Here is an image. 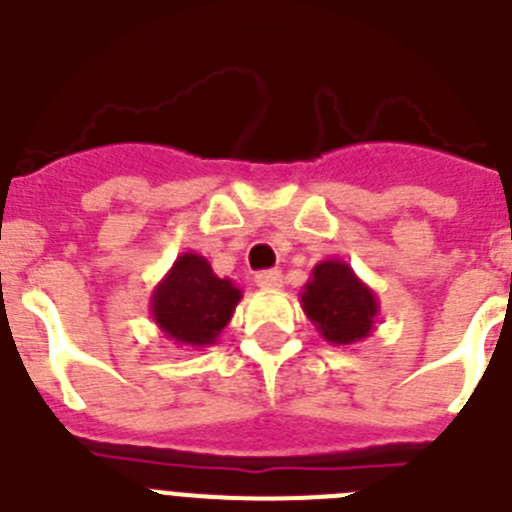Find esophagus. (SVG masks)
<instances>
[{
	"mask_svg": "<svg viewBox=\"0 0 512 512\" xmlns=\"http://www.w3.org/2000/svg\"><path fill=\"white\" fill-rule=\"evenodd\" d=\"M256 284H259L261 289H279L282 287V271H259V274H256Z\"/></svg>",
	"mask_w": 512,
	"mask_h": 512,
	"instance_id": "34e87169",
	"label": "esophagus"
}]
</instances>
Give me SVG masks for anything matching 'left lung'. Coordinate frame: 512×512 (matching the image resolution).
<instances>
[{"label":"left lung","instance_id":"obj_1","mask_svg":"<svg viewBox=\"0 0 512 512\" xmlns=\"http://www.w3.org/2000/svg\"><path fill=\"white\" fill-rule=\"evenodd\" d=\"M300 305L330 346H351L369 338L379 315L374 289L341 259L320 261L312 269Z\"/></svg>","mask_w":512,"mask_h":512}]
</instances>
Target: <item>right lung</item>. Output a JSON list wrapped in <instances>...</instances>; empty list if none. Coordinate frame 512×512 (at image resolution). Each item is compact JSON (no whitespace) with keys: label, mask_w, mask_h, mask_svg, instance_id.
<instances>
[{"label":"right lung","mask_w":512,"mask_h":512,"mask_svg":"<svg viewBox=\"0 0 512 512\" xmlns=\"http://www.w3.org/2000/svg\"><path fill=\"white\" fill-rule=\"evenodd\" d=\"M241 297L233 279H220L205 256L187 251L153 289L151 318L176 346L205 348L220 338Z\"/></svg>","instance_id":"right-lung-1"}]
</instances>
